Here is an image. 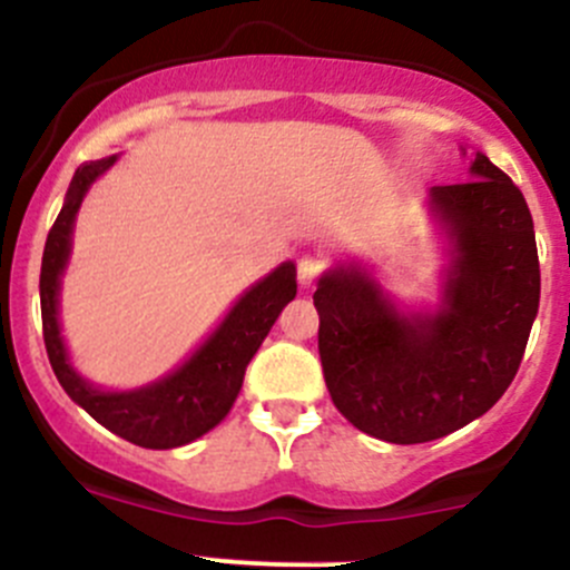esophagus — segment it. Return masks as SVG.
Here are the masks:
<instances>
[{"label": "esophagus", "instance_id": "1", "mask_svg": "<svg viewBox=\"0 0 570 570\" xmlns=\"http://www.w3.org/2000/svg\"><path fill=\"white\" fill-rule=\"evenodd\" d=\"M321 261H315V257H302L298 261V283H302L304 287L315 285V279L321 277Z\"/></svg>", "mask_w": 570, "mask_h": 570}]
</instances>
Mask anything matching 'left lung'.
I'll return each mask as SVG.
<instances>
[{"instance_id": "1", "label": "left lung", "mask_w": 570, "mask_h": 570, "mask_svg": "<svg viewBox=\"0 0 570 570\" xmlns=\"http://www.w3.org/2000/svg\"><path fill=\"white\" fill-rule=\"evenodd\" d=\"M472 180L433 186L455 261L433 315H401L362 268H332L313 293L318 354L340 414L392 444L459 431L504 395L541 302L535 230L519 186L489 156Z\"/></svg>"}]
</instances>
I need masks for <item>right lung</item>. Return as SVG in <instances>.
<instances>
[{
  "instance_id": "add662e5",
  "label": "right lung",
  "mask_w": 570,
  "mask_h": 570,
  "mask_svg": "<svg viewBox=\"0 0 570 570\" xmlns=\"http://www.w3.org/2000/svg\"><path fill=\"white\" fill-rule=\"evenodd\" d=\"M117 156L85 161L68 186L66 205L51 225L40 266V315L51 371L70 401L79 403L92 420L101 422L126 442L148 450H169L189 444L225 420L242 392L246 365L257 354L283 307L296 296V266L283 263L266 279L252 285L227 313L219 328L191 354L189 362L156 384L134 392H104L87 384L70 367L66 343L57 321L60 277L70 255L76 210L98 175L115 164Z\"/></svg>"
}]
</instances>
